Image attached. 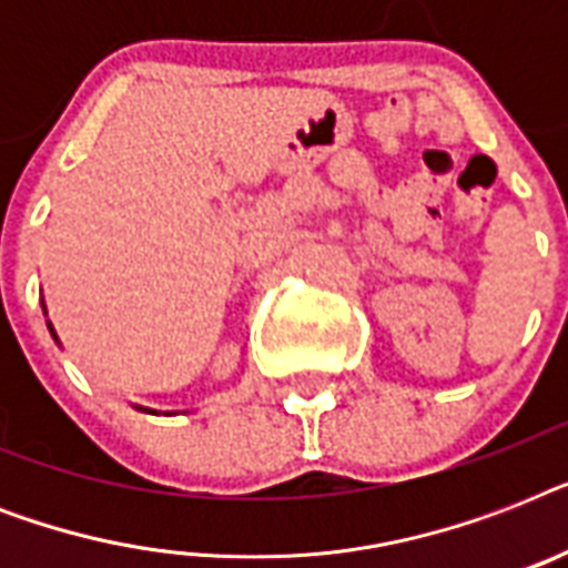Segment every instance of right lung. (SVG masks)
Returning <instances> with one entry per match:
<instances>
[{
  "instance_id": "right-lung-1",
  "label": "right lung",
  "mask_w": 568,
  "mask_h": 568,
  "mask_svg": "<svg viewBox=\"0 0 568 568\" xmlns=\"http://www.w3.org/2000/svg\"><path fill=\"white\" fill-rule=\"evenodd\" d=\"M52 336H55V333H52Z\"/></svg>"
}]
</instances>
